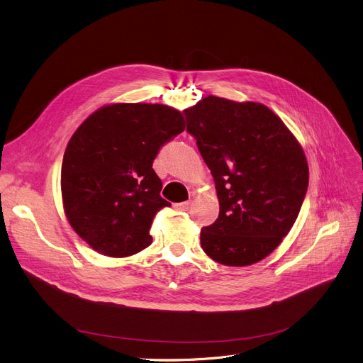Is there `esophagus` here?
Returning a JSON list of instances; mask_svg holds the SVG:
<instances>
[{
  "label": "esophagus",
  "instance_id": "1",
  "mask_svg": "<svg viewBox=\"0 0 363 363\" xmlns=\"http://www.w3.org/2000/svg\"><path fill=\"white\" fill-rule=\"evenodd\" d=\"M190 206V202H180V203H174V209L176 211H187Z\"/></svg>",
  "mask_w": 363,
  "mask_h": 363
}]
</instances>
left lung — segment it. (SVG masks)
I'll return each instance as SVG.
<instances>
[{
	"label": "left lung",
	"mask_w": 363,
	"mask_h": 363,
	"mask_svg": "<svg viewBox=\"0 0 363 363\" xmlns=\"http://www.w3.org/2000/svg\"><path fill=\"white\" fill-rule=\"evenodd\" d=\"M184 114L220 202L217 221L201 230L203 252L228 267L262 261L287 236L306 195L299 140L259 102L208 95Z\"/></svg>",
	"instance_id": "obj_1"
}]
</instances>
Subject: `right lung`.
Listing matches in <instances>:
<instances>
[{"label":"right lung","mask_w":363,"mask_h":363,"mask_svg":"<svg viewBox=\"0 0 363 363\" xmlns=\"http://www.w3.org/2000/svg\"><path fill=\"white\" fill-rule=\"evenodd\" d=\"M183 114L162 104H108L73 133L61 165L66 217L105 257L125 258L152 243L157 212L169 206L152 162L184 130Z\"/></svg>","instance_id":"1"}]
</instances>
